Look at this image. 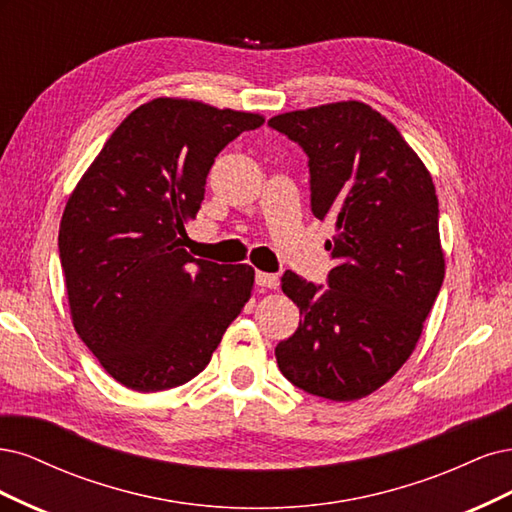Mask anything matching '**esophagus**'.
<instances>
[{
  "mask_svg": "<svg viewBox=\"0 0 512 512\" xmlns=\"http://www.w3.org/2000/svg\"><path fill=\"white\" fill-rule=\"evenodd\" d=\"M255 283H257L261 289H278L280 280H278V274L257 272V274H255Z\"/></svg>",
  "mask_w": 512,
  "mask_h": 512,
  "instance_id": "esophagus-1",
  "label": "esophagus"
}]
</instances>
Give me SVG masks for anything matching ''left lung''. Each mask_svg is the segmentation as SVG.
Segmentation results:
<instances>
[{
    "mask_svg": "<svg viewBox=\"0 0 512 512\" xmlns=\"http://www.w3.org/2000/svg\"><path fill=\"white\" fill-rule=\"evenodd\" d=\"M310 166V204L332 221L327 289L287 270L300 327L276 344L287 381L334 402L383 387L415 351L444 278L432 174L391 121L346 100L276 114Z\"/></svg>",
    "mask_w": 512,
    "mask_h": 512,
    "instance_id": "obj_1",
    "label": "left lung"
}]
</instances>
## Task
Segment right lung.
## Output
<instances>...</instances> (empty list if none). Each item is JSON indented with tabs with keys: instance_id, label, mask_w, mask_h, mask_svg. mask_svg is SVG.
<instances>
[{
	"instance_id": "right-lung-1",
	"label": "right lung",
	"mask_w": 512,
	"mask_h": 512,
	"mask_svg": "<svg viewBox=\"0 0 512 512\" xmlns=\"http://www.w3.org/2000/svg\"><path fill=\"white\" fill-rule=\"evenodd\" d=\"M261 123L257 112L155 97L127 114L70 193L59 225L70 317L127 389L191 381L251 300L249 263L195 259L185 225L214 157Z\"/></svg>"
}]
</instances>
